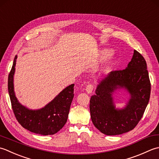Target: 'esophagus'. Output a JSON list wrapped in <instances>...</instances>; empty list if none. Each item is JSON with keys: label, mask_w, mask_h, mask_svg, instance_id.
I'll return each mask as SVG.
<instances>
[{"label": "esophagus", "mask_w": 159, "mask_h": 159, "mask_svg": "<svg viewBox=\"0 0 159 159\" xmlns=\"http://www.w3.org/2000/svg\"><path fill=\"white\" fill-rule=\"evenodd\" d=\"M93 90V86L92 84H88L86 87V91L88 93H91Z\"/></svg>", "instance_id": "obj_1"}]
</instances>
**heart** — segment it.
I'll return each mask as SVG.
<instances>
[{
	"mask_svg": "<svg viewBox=\"0 0 159 159\" xmlns=\"http://www.w3.org/2000/svg\"><path fill=\"white\" fill-rule=\"evenodd\" d=\"M107 53V51H103V53ZM109 56H111V54H110V55H109ZM110 58H111V57H110Z\"/></svg>",
	"mask_w": 159,
	"mask_h": 159,
	"instance_id": "obj_1",
	"label": "heart"
}]
</instances>
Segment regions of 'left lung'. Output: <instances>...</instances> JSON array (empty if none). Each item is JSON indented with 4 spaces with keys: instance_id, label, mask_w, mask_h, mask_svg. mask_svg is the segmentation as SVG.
<instances>
[{
    "instance_id": "1",
    "label": "left lung",
    "mask_w": 159,
    "mask_h": 159,
    "mask_svg": "<svg viewBox=\"0 0 159 159\" xmlns=\"http://www.w3.org/2000/svg\"><path fill=\"white\" fill-rule=\"evenodd\" d=\"M125 88L131 95L126 107L115 108L112 94ZM151 84L147 64L137 51L124 70H113L100 81L90 100V117L103 134L117 135L133 129L141 120L150 100Z\"/></svg>"
}]
</instances>
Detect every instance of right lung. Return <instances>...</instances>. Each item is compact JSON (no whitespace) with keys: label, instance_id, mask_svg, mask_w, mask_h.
<instances>
[{"label":"right lung","instance_id":"obj_1","mask_svg":"<svg viewBox=\"0 0 159 159\" xmlns=\"http://www.w3.org/2000/svg\"><path fill=\"white\" fill-rule=\"evenodd\" d=\"M16 56L8 77V92L11 107L16 119L22 127L31 132L41 135L57 133L67 121L71 102L74 97V84L67 86L44 108L30 110L20 104L15 95L14 75Z\"/></svg>","mask_w":159,"mask_h":159}]
</instances>
